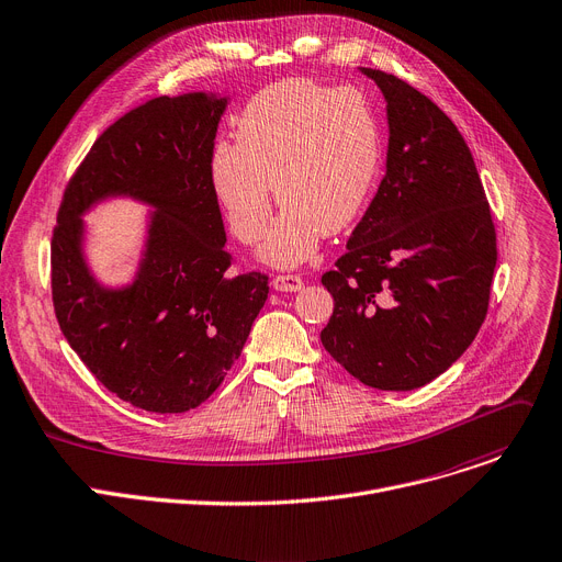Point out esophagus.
Instances as JSON below:
<instances>
[{"label": "esophagus", "instance_id": "obj_1", "mask_svg": "<svg viewBox=\"0 0 562 562\" xmlns=\"http://www.w3.org/2000/svg\"><path fill=\"white\" fill-rule=\"evenodd\" d=\"M271 284H273L276 291H284V293L301 291V289H303L301 276H276V278L271 280Z\"/></svg>", "mask_w": 562, "mask_h": 562}]
</instances>
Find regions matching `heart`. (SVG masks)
Listing matches in <instances>:
<instances>
[{
    "mask_svg": "<svg viewBox=\"0 0 562 562\" xmlns=\"http://www.w3.org/2000/svg\"><path fill=\"white\" fill-rule=\"evenodd\" d=\"M235 139L214 144L207 176L235 237L257 244L271 218V184L284 205L261 248L273 267L310 259L323 235L361 216L382 158L375 112L357 90L291 79L257 92L239 112Z\"/></svg>",
    "mask_w": 562,
    "mask_h": 562,
    "instance_id": "1",
    "label": "heart"
}]
</instances>
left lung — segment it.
<instances>
[{"mask_svg":"<svg viewBox=\"0 0 562 562\" xmlns=\"http://www.w3.org/2000/svg\"><path fill=\"white\" fill-rule=\"evenodd\" d=\"M386 99V176L323 276L325 350L380 391L436 380L474 341L497 265L491 205L445 112L393 74L359 67Z\"/></svg>","mask_w":562,"mask_h":562,"instance_id":"obj_1","label":"left lung"}]
</instances>
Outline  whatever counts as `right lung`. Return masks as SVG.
Wrapping results in <instances>:
<instances>
[{
	"label": "right lung",
	"instance_id": "obj_1",
	"mask_svg": "<svg viewBox=\"0 0 562 562\" xmlns=\"http://www.w3.org/2000/svg\"><path fill=\"white\" fill-rule=\"evenodd\" d=\"M228 97H158L126 112L71 176L52 239V295L71 350L120 400L151 414L203 404L239 359L269 297L265 273H228L207 160ZM126 195L151 206L134 280L97 281L82 214Z\"/></svg>",
	"mask_w": 562,
	"mask_h": 562
}]
</instances>
